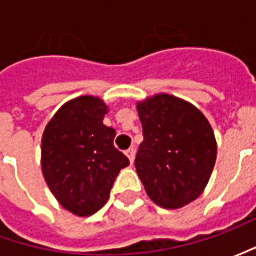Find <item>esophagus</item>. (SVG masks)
<instances>
[{
	"instance_id": "1",
	"label": "esophagus",
	"mask_w": 256,
	"mask_h": 256,
	"mask_svg": "<svg viewBox=\"0 0 256 256\" xmlns=\"http://www.w3.org/2000/svg\"><path fill=\"white\" fill-rule=\"evenodd\" d=\"M126 156H128V160H130V162L132 164L134 160H135V148H130V150H126Z\"/></svg>"
}]
</instances>
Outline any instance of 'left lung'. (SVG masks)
I'll return each mask as SVG.
<instances>
[{"mask_svg":"<svg viewBox=\"0 0 256 256\" xmlns=\"http://www.w3.org/2000/svg\"><path fill=\"white\" fill-rule=\"evenodd\" d=\"M144 142L135 168L148 196L165 210H178L201 195L216 161L211 124L192 104L158 94L136 104Z\"/></svg>","mask_w":256,"mask_h":256,"instance_id":"left-lung-1","label":"left lung"}]
</instances>
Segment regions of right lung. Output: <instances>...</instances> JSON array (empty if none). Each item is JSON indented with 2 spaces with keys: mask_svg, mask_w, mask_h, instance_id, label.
I'll return each instance as SVG.
<instances>
[{
  "mask_svg": "<svg viewBox=\"0 0 256 256\" xmlns=\"http://www.w3.org/2000/svg\"><path fill=\"white\" fill-rule=\"evenodd\" d=\"M108 106L82 95L64 104L45 126L41 166L56 201L76 216H90L106 204L128 158L114 146L115 130L104 125Z\"/></svg>",
  "mask_w": 256,
  "mask_h": 256,
  "instance_id": "right-lung-1",
  "label": "right lung"
}]
</instances>
